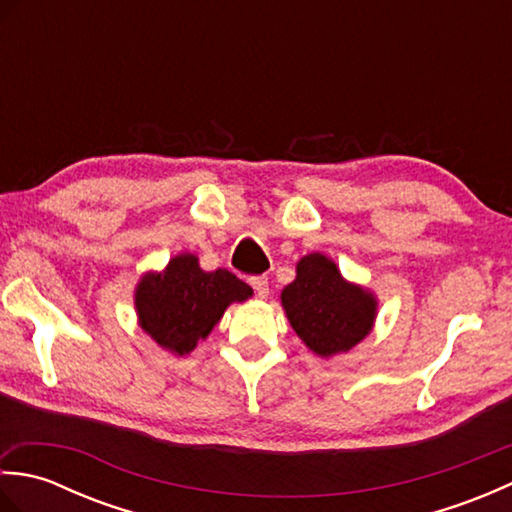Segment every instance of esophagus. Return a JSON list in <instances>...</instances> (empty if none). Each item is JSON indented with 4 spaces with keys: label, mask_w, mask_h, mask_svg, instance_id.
I'll return each mask as SVG.
<instances>
[{
    "label": "esophagus",
    "mask_w": 512,
    "mask_h": 512,
    "mask_svg": "<svg viewBox=\"0 0 512 512\" xmlns=\"http://www.w3.org/2000/svg\"><path fill=\"white\" fill-rule=\"evenodd\" d=\"M250 286H253L255 295L259 299H266L268 297V279L266 277H250Z\"/></svg>",
    "instance_id": "esophagus-1"
}]
</instances>
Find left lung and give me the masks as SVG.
<instances>
[{
	"label": "left lung",
	"instance_id": "left-lung-1",
	"mask_svg": "<svg viewBox=\"0 0 512 512\" xmlns=\"http://www.w3.org/2000/svg\"><path fill=\"white\" fill-rule=\"evenodd\" d=\"M292 330L319 356L352 350L372 328L376 299L347 284L339 268L319 253L297 264V279L281 292Z\"/></svg>",
	"mask_w": 512,
	"mask_h": 512
}]
</instances>
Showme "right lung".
<instances>
[{
  "instance_id": "add662e5",
  "label": "right lung",
  "mask_w": 512,
  "mask_h": 512,
  "mask_svg": "<svg viewBox=\"0 0 512 512\" xmlns=\"http://www.w3.org/2000/svg\"><path fill=\"white\" fill-rule=\"evenodd\" d=\"M253 295L246 281L226 268L204 273L198 257H173L165 273H149L138 284L136 310L143 330L158 345L176 354H189L213 330L233 301Z\"/></svg>"
}]
</instances>
